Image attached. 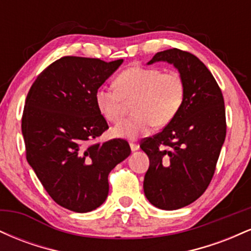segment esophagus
<instances>
[{
	"mask_svg": "<svg viewBox=\"0 0 251 251\" xmlns=\"http://www.w3.org/2000/svg\"><path fill=\"white\" fill-rule=\"evenodd\" d=\"M129 146H131V150H132V152H134V151H138V150H139V145H138V144L131 143V144H129Z\"/></svg>",
	"mask_w": 251,
	"mask_h": 251,
	"instance_id": "1",
	"label": "esophagus"
}]
</instances>
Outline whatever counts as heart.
I'll list each match as a JSON object with an SVG mask.
<instances>
[{"label": "heart", "instance_id": "obj_1", "mask_svg": "<svg viewBox=\"0 0 251 251\" xmlns=\"http://www.w3.org/2000/svg\"><path fill=\"white\" fill-rule=\"evenodd\" d=\"M116 86L101 85L94 94L97 108L106 120L118 123L125 114L126 101H132V116L116 127L118 138L137 139L154 125H168L177 116L185 99V83L177 72L132 66L116 79Z\"/></svg>", "mask_w": 251, "mask_h": 251}]
</instances>
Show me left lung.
I'll return each instance as SVG.
<instances>
[{
    "instance_id": "8db88e82",
    "label": "left lung",
    "mask_w": 251,
    "mask_h": 251,
    "mask_svg": "<svg viewBox=\"0 0 251 251\" xmlns=\"http://www.w3.org/2000/svg\"><path fill=\"white\" fill-rule=\"evenodd\" d=\"M159 61L179 72L185 99L162 132L140 144L150 159L144 192L152 205L177 210L200 198L212 179L226 140V108L220 86L194 54L172 48L155 54L148 65Z\"/></svg>"
}]
</instances>
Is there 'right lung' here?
<instances>
[{"label":"right lung","mask_w":251,"mask_h":251,"mask_svg":"<svg viewBox=\"0 0 251 251\" xmlns=\"http://www.w3.org/2000/svg\"><path fill=\"white\" fill-rule=\"evenodd\" d=\"M124 60L63 56L36 77L22 116L27 162L55 203L96 210L108 195V175L131 153L128 143L91 144L108 128L94 94Z\"/></svg>","instance_id":"right-lung-1"}]
</instances>
